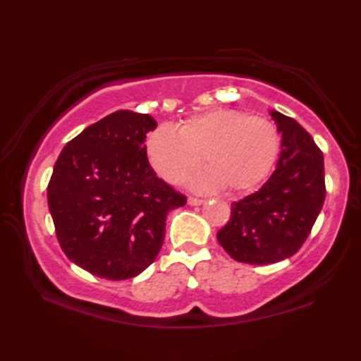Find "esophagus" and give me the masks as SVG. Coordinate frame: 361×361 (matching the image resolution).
Segmentation results:
<instances>
[{
  "label": "esophagus",
  "instance_id": "34e87169",
  "mask_svg": "<svg viewBox=\"0 0 361 361\" xmlns=\"http://www.w3.org/2000/svg\"><path fill=\"white\" fill-rule=\"evenodd\" d=\"M188 204L189 205H202L204 200L199 199V197H188Z\"/></svg>",
  "mask_w": 361,
  "mask_h": 361
}]
</instances>
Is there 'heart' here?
Wrapping results in <instances>:
<instances>
[{
	"label": "heart",
	"instance_id": "obj_1",
	"mask_svg": "<svg viewBox=\"0 0 361 361\" xmlns=\"http://www.w3.org/2000/svg\"><path fill=\"white\" fill-rule=\"evenodd\" d=\"M280 148L276 124L262 116L237 109H212L192 116L178 127H157L146 140V154L156 173L169 183H181L200 166L195 191L224 186L228 192H245L271 172Z\"/></svg>",
	"mask_w": 361,
	"mask_h": 361
}]
</instances>
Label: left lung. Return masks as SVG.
Returning <instances> with one entry per match:
<instances>
[{
	"label": "left lung",
	"mask_w": 361,
	"mask_h": 361,
	"mask_svg": "<svg viewBox=\"0 0 361 361\" xmlns=\"http://www.w3.org/2000/svg\"><path fill=\"white\" fill-rule=\"evenodd\" d=\"M282 135L276 170L258 191L231 207L216 239L231 258L272 264L295 255L325 202L323 154L295 119L269 111Z\"/></svg>",
	"instance_id": "1"
}]
</instances>
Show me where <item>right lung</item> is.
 Returning a JSON list of instances; mask_svg holds the SVG:
<instances>
[{
  "instance_id": "add662e5",
  "label": "right lung",
  "mask_w": 361,
  "mask_h": 361,
  "mask_svg": "<svg viewBox=\"0 0 361 361\" xmlns=\"http://www.w3.org/2000/svg\"><path fill=\"white\" fill-rule=\"evenodd\" d=\"M149 114L121 109L66 143L47 186L68 259L108 280L137 277L161 252L167 213L186 197L157 178L146 156Z\"/></svg>"
}]
</instances>
